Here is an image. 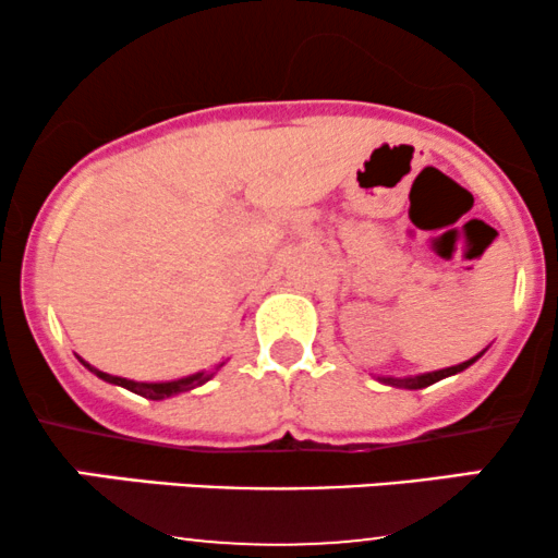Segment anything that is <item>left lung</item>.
Wrapping results in <instances>:
<instances>
[{
  "label": "left lung",
  "mask_w": 558,
  "mask_h": 558,
  "mask_svg": "<svg viewBox=\"0 0 558 558\" xmlns=\"http://www.w3.org/2000/svg\"><path fill=\"white\" fill-rule=\"evenodd\" d=\"M485 351H480L477 356H472V360H466L462 364H453V367H446V369H435V373H422V375H414V377H377L380 383H386V386H393V388H407V390H417V388H427L433 386V383L444 380V377H451L457 373H462V369L470 367V364H475L480 356H483Z\"/></svg>",
  "instance_id": "left-lung-1"
}]
</instances>
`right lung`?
<instances>
[{
    "label": "right lung",
    "mask_w": 558,
    "mask_h": 558,
    "mask_svg": "<svg viewBox=\"0 0 558 558\" xmlns=\"http://www.w3.org/2000/svg\"><path fill=\"white\" fill-rule=\"evenodd\" d=\"M81 360V356H78ZM83 367L88 369V373H94L96 377H101L105 383H112V386H120V388H128L131 393H138L144 396V399H151V401H162V399H170V396H178V393H185V390H194L198 386H204L207 380H213V375L217 369L222 367L226 362L217 364L215 369H204V373H194L189 377H178V380H165V383H136V380H128V377H118V375H107L101 373V369L92 367L88 362L81 360Z\"/></svg>",
    "instance_id": "right-lung-1"
}]
</instances>
